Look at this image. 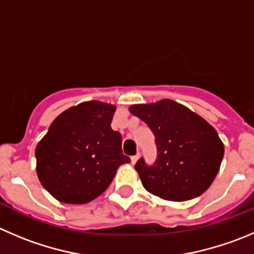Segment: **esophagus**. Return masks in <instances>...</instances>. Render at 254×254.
<instances>
[{
	"label": "esophagus",
	"instance_id": "34e87169",
	"mask_svg": "<svg viewBox=\"0 0 254 254\" xmlns=\"http://www.w3.org/2000/svg\"><path fill=\"white\" fill-rule=\"evenodd\" d=\"M138 158H139V153H137V154H134V156H132V157H131L132 165H134V163H136V162L138 161Z\"/></svg>",
	"mask_w": 254,
	"mask_h": 254
}]
</instances>
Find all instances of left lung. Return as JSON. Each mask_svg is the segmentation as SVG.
Segmentation results:
<instances>
[{"label": "left lung", "mask_w": 254, "mask_h": 254, "mask_svg": "<svg viewBox=\"0 0 254 254\" xmlns=\"http://www.w3.org/2000/svg\"><path fill=\"white\" fill-rule=\"evenodd\" d=\"M132 115L147 123L156 137L157 159L137 161L143 187L167 201L182 202L206 192L218 173L224 147L216 129L190 108L172 100L133 105Z\"/></svg>", "instance_id": "obj_1"}]
</instances>
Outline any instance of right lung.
<instances>
[{
	"label": "right lung",
	"instance_id": "add662e5",
	"mask_svg": "<svg viewBox=\"0 0 254 254\" xmlns=\"http://www.w3.org/2000/svg\"><path fill=\"white\" fill-rule=\"evenodd\" d=\"M116 106L82 102L51 123L36 147V171L51 195L64 203L83 204L102 194L117 168L129 163L122 136L111 128Z\"/></svg>",
	"mask_w": 254,
	"mask_h": 254
}]
</instances>
